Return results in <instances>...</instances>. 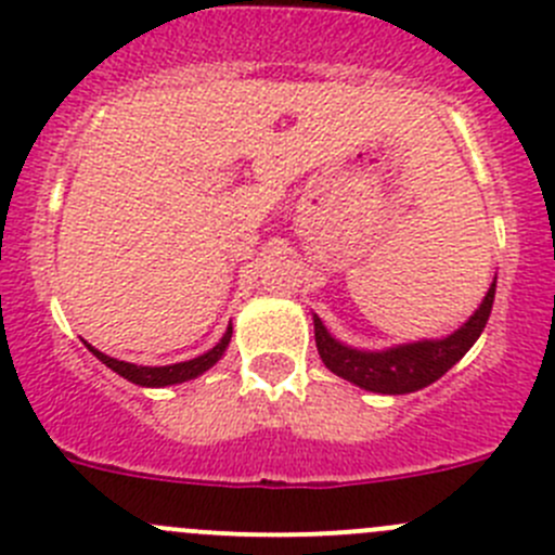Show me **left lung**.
Returning a JSON list of instances; mask_svg holds the SVG:
<instances>
[{
    "mask_svg": "<svg viewBox=\"0 0 555 555\" xmlns=\"http://www.w3.org/2000/svg\"><path fill=\"white\" fill-rule=\"evenodd\" d=\"M493 295H496V282L482 298L480 309L464 322L455 333L444 338H426V341L398 344V347L382 349V352H365V349H352L347 344L336 341L322 325L320 317L314 314V338L320 358L327 369L341 379L363 387L371 392H385V396H403L421 387L437 382L444 371L453 369L461 358L472 349V344L480 338L488 317L493 309Z\"/></svg>",
    "mask_w": 555,
    "mask_h": 555,
    "instance_id": "8db88e82",
    "label": "left lung"
}]
</instances>
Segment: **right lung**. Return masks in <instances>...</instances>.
Instances as JSON below:
<instances>
[{
    "instance_id": "add662e5",
    "label": "right lung",
    "mask_w": 555,
    "mask_h": 555,
    "mask_svg": "<svg viewBox=\"0 0 555 555\" xmlns=\"http://www.w3.org/2000/svg\"><path fill=\"white\" fill-rule=\"evenodd\" d=\"M230 336H233V327H228V331H224V336L219 338L217 347L208 349L206 354H197V358L184 360V363H173V365H134V363H124V360L111 358V354L100 352V349L89 347V344H86V347H89L91 352L96 354V360H102V363H105L107 369L116 371V374L124 376V379L134 382V385H141V387H168V385H179V382H186V379H195V376H201L203 371L211 369V365L217 363L219 358H222L224 349H228Z\"/></svg>"
}]
</instances>
